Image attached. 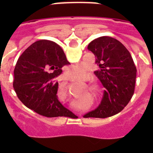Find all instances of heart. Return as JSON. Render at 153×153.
Masks as SVG:
<instances>
[{"label":"heart","mask_w":153,"mask_h":153,"mask_svg":"<svg viewBox=\"0 0 153 153\" xmlns=\"http://www.w3.org/2000/svg\"><path fill=\"white\" fill-rule=\"evenodd\" d=\"M87 72V67L86 65L83 63H79V64L71 66L69 68H67L66 71L67 77L70 78L73 80H78L85 76Z\"/></svg>","instance_id":"b5f03b06"}]
</instances>
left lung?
I'll return each mask as SVG.
<instances>
[{"instance_id":"obj_1","label":"left lung","mask_w":153,"mask_h":153,"mask_svg":"<svg viewBox=\"0 0 153 153\" xmlns=\"http://www.w3.org/2000/svg\"><path fill=\"white\" fill-rule=\"evenodd\" d=\"M99 69L94 74L105 88L100 104L83 117L106 118L122 111L135 90L136 68L130 53L117 39L100 36L88 45Z\"/></svg>"}]
</instances>
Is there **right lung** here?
<instances>
[{"label": "right lung", "instance_id": "1", "mask_svg": "<svg viewBox=\"0 0 153 153\" xmlns=\"http://www.w3.org/2000/svg\"><path fill=\"white\" fill-rule=\"evenodd\" d=\"M70 64L60 46L40 40L31 44L19 57L14 68L13 86L23 103L47 117L74 115L58 100V83L62 67Z\"/></svg>", "mask_w": 153, "mask_h": 153}]
</instances>
